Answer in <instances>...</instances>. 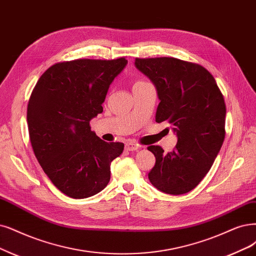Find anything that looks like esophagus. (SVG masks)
<instances>
[{
  "instance_id": "esophagus-1",
  "label": "esophagus",
  "mask_w": 256,
  "mask_h": 256,
  "mask_svg": "<svg viewBox=\"0 0 256 256\" xmlns=\"http://www.w3.org/2000/svg\"><path fill=\"white\" fill-rule=\"evenodd\" d=\"M126 150H139V146H136L133 142H128V144H126Z\"/></svg>"
}]
</instances>
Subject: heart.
Masks as SVG:
<instances>
[{"label": "heart", "mask_w": 256, "mask_h": 256, "mask_svg": "<svg viewBox=\"0 0 256 256\" xmlns=\"http://www.w3.org/2000/svg\"><path fill=\"white\" fill-rule=\"evenodd\" d=\"M137 83H146V81H137L135 84H137Z\"/></svg>", "instance_id": "heart-1"}]
</instances>
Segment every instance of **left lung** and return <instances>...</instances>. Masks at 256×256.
I'll return each instance as SVG.
<instances>
[{"label": "left lung", "instance_id": "1", "mask_svg": "<svg viewBox=\"0 0 256 256\" xmlns=\"http://www.w3.org/2000/svg\"><path fill=\"white\" fill-rule=\"evenodd\" d=\"M152 80L159 104L156 122L168 121L178 141L173 152L148 148L156 158L150 184L166 194L192 191L210 171L226 136V103L211 72L204 66L171 56L135 60Z\"/></svg>", "mask_w": 256, "mask_h": 256}]
</instances>
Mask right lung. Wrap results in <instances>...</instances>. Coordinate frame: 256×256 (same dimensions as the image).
Returning <instances> with one entry per match:
<instances>
[{"label":"right lung","mask_w":256,"mask_h":256,"mask_svg":"<svg viewBox=\"0 0 256 256\" xmlns=\"http://www.w3.org/2000/svg\"><path fill=\"white\" fill-rule=\"evenodd\" d=\"M126 63L124 56L56 63L38 80L28 101V133L38 162L52 182L74 200L108 186L110 162L124 148L96 136L90 121L103 112L110 84Z\"/></svg>","instance_id":"obj_1"}]
</instances>
